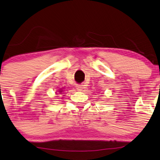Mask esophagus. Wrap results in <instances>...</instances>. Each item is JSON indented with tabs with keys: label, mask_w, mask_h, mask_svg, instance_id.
<instances>
[{
	"label": "esophagus",
	"mask_w": 160,
	"mask_h": 160,
	"mask_svg": "<svg viewBox=\"0 0 160 160\" xmlns=\"http://www.w3.org/2000/svg\"><path fill=\"white\" fill-rule=\"evenodd\" d=\"M76 87H77V90H79V91L82 90V89H83V86L82 85H77L76 86Z\"/></svg>",
	"instance_id": "obj_1"
}]
</instances>
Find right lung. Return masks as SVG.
<instances>
[{
	"label": "right lung",
	"mask_w": 160,
	"mask_h": 160,
	"mask_svg": "<svg viewBox=\"0 0 160 160\" xmlns=\"http://www.w3.org/2000/svg\"><path fill=\"white\" fill-rule=\"evenodd\" d=\"M62 91H63V90H60V93H61V92H62Z\"/></svg>",
	"instance_id": "1"
}]
</instances>
